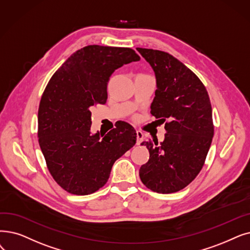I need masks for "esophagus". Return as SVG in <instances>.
Listing matches in <instances>:
<instances>
[{
	"label": "esophagus",
	"mask_w": 250,
	"mask_h": 250,
	"mask_svg": "<svg viewBox=\"0 0 250 250\" xmlns=\"http://www.w3.org/2000/svg\"><path fill=\"white\" fill-rule=\"evenodd\" d=\"M137 145H140L141 143L143 142V139H144V134L141 132V131H137Z\"/></svg>",
	"instance_id": "obj_1"
}]
</instances>
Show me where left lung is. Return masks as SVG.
<instances>
[{"mask_svg": "<svg viewBox=\"0 0 250 250\" xmlns=\"http://www.w3.org/2000/svg\"><path fill=\"white\" fill-rule=\"evenodd\" d=\"M153 68L157 89L151 114L166 123L162 143L145 141L149 160L139 170L150 190L178 192L197 177L209 150L214 126L211 104L204 84L186 65L170 54L137 48Z\"/></svg>", "mask_w": 250, "mask_h": 250, "instance_id": "8db88e82", "label": "left lung"}]
</instances>
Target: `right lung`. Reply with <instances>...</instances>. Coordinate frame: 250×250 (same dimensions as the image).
I'll use <instances>...</instances> for the list:
<instances>
[{"instance_id": "obj_1", "label": "right lung", "mask_w": 250, "mask_h": 250, "mask_svg": "<svg viewBox=\"0 0 250 250\" xmlns=\"http://www.w3.org/2000/svg\"><path fill=\"white\" fill-rule=\"evenodd\" d=\"M139 60L133 49L90 45L73 53L49 81L39 106V144L51 176L66 192L98 191L115 160L136 144L135 128L125 122L102 139L90 129L91 108L106 103L110 75Z\"/></svg>"}]
</instances>
